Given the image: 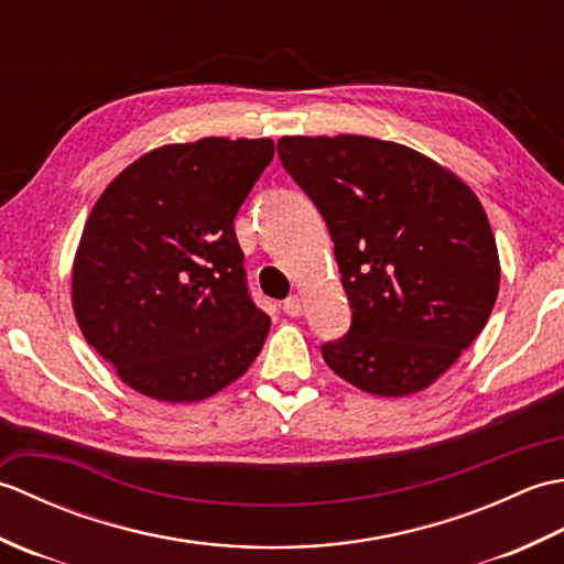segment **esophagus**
Wrapping results in <instances>:
<instances>
[{
	"label": "esophagus",
	"instance_id": "esophagus-1",
	"mask_svg": "<svg viewBox=\"0 0 564 564\" xmlns=\"http://www.w3.org/2000/svg\"><path fill=\"white\" fill-rule=\"evenodd\" d=\"M283 313L291 315V317H301V315H303V301H301V295L285 297V301H283Z\"/></svg>",
	"mask_w": 564,
	"mask_h": 564
}]
</instances>
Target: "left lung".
<instances>
[{"label":"left lung","instance_id":"1","mask_svg":"<svg viewBox=\"0 0 564 564\" xmlns=\"http://www.w3.org/2000/svg\"><path fill=\"white\" fill-rule=\"evenodd\" d=\"M279 158L329 227L351 305L349 332L322 344L327 366L380 398L429 388L497 301L499 254L482 203L400 142L285 135Z\"/></svg>","mask_w":564,"mask_h":564}]
</instances>
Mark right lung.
<instances>
[{"instance_id":"add662e5","label":"right lung","mask_w":564,"mask_h":564,"mask_svg":"<svg viewBox=\"0 0 564 564\" xmlns=\"http://www.w3.org/2000/svg\"><path fill=\"white\" fill-rule=\"evenodd\" d=\"M271 160L269 138L162 145L91 208L72 307L84 339L140 394L206 400L259 356L271 319L249 295L235 215Z\"/></svg>"}]
</instances>
